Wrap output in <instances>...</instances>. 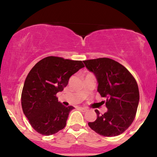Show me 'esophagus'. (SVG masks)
I'll return each mask as SVG.
<instances>
[{
  "label": "esophagus",
  "mask_w": 157,
  "mask_h": 157,
  "mask_svg": "<svg viewBox=\"0 0 157 157\" xmlns=\"http://www.w3.org/2000/svg\"><path fill=\"white\" fill-rule=\"evenodd\" d=\"M79 109H80V111H87V109H86V108H82V107H80V108H79Z\"/></svg>",
  "instance_id": "1"
}]
</instances>
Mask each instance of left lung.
Listing matches in <instances>:
<instances>
[{
    "instance_id": "8db88e82",
    "label": "left lung",
    "mask_w": 157,
    "mask_h": 157,
    "mask_svg": "<svg viewBox=\"0 0 157 157\" xmlns=\"http://www.w3.org/2000/svg\"><path fill=\"white\" fill-rule=\"evenodd\" d=\"M89 71L96 77L97 91L105 97L108 111L97 120L89 122V127L104 136H116L122 134L131 125L136 116L140 92L132 75L122 64L106 57L83 61Z\"/></svg>"
}]
</instances>
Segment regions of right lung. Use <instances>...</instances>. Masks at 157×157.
Segmentation results:
<instances>
[{
  "mask_svg": "<svg viewBox=\"0 0 157 157\" xmlns=\"http://www.w3.org/2000/svg\"><path fill=\"white\" fill-rule=\"evenodd\" d=\"M82 61L49 56L40 60L27 75L22 94L23 113L39 134L49 136L62 130L73 106H66L56 97L70 77L83 68Z\"/></svg>",
  "mask_w": 157,
  "mask_h": 157,
  "instance_id": "add662e5",
  "label": "right lung"
}]
</instances>
